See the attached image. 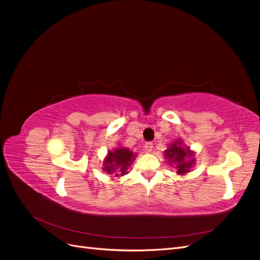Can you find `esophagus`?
Segmentation results:
<instances>
[{
    "label": "esophagus",
    "mask_w": 260,
    "mask_h": 260,
    "mask_svg": "<svg viewBox=\"0 0 260 260\" xmlns=\"http://www.w3.org/2000/svg\"><path fill=\"white\" fill-rule=\"evenodd\" d=\"M144 149H145V152H151L153 149V143L152 142H146L144 144Z\"/></svg>",
    "instance_id": "esophagus-1"
}]
</instances>
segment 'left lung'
I'll return each mask as SVG.
<instances>
[{
	"instance_id": "obj_1",
	"label": "left lung",
	"mask_w": 260,
	"mask_h": 260,
	"mask_svg": "<svg viewBox=\"0 0 260 260\" xmlns=\"http://www.w3.org/2000/svg\"><path fill=\"white\" fill-rule=\"evenodd\" d=\"M165 152H166L165 156H166V159H168V164L171 166H176L178 169L177 174L179 175L187 172L194 162V159L187 160L188 157H193V153L190 152V148H184L181 141L170 145Z\"/></svg>"
}]
</instances>
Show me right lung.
<instances>
[{"label":"right lung","instance_id":"obj_1","mask_svg":"<svg viewBox=\"0 0 260 260\" xmlns=\"http://www.w3.org/2000/svg\"><path fill=\"white\" fill-rule=\"evenodd\" d=\"M133 160H135V154L128 148H117L114 152H108V156L104 161V170L109 175L121 177L127 174Z\"/></svg>","mask_w":260,"mask_h":260}]
</instances>
